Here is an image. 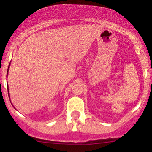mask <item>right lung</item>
<instances>
[{"label": "right lung", "instance_id": "right-lung-1", "mask_svg": "<svg viewBox=\"0 0 152 152\" xmlns=\"http://www.w3.org/2000/svg\"><path fill=\"white\" fill-rule=\"evenodd\" d=\"M10 64H9V66H10ZM9 66H8V69H9ZM8 71H7V76H8ZM8 91L9 92V91L8 90ZM8 96H9V93H8ZM10 97V96H9Z\"/></svg>", "mask_w": 152, "mask_h": 152}]
</instances>
